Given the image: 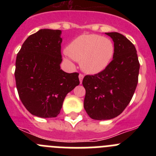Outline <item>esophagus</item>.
<instances>
[{
  "instance_id": "esophagus-1",
  "label": "esophagus",
  "mask_w": 156,
  "mask_h": 156,
  "mask_svg": "<svg viewBox=\"0 0 156 156\" xmlns=\"http://www.w3.org/2000/svg\"><path fill=\"white\" fill-rule=\"evenodd\" d=\"M83 76H84L83 75L82 73H80V75H79V80H80V83H82L83 79Z\"/></svg>"
}]
</instances>
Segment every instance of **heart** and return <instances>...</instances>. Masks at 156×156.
<instances>
[{
	"mask_svg": "<svg viewBox=\"0 0 156 156\" xmlns=\"http://www.w3.org/2000/svg\"><path fill=\"white\" fill-rule=\"evenodd\" d=\"M66 51L73 60L80 62L82 69L87 73H98L108 66L114 55L112 41L106 37L86 34L76 37Z\"/></svg>",
	"mask_w": 156,
	"mask_h": 156,
	"instance_id": "heart-1",
	"label": "heart"
}]
</instances>
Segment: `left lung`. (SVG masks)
Listing matches in <instances>:
<instances>
[{"label":"left lung","mask_w":156,"mask_h":156,"mask_svg":"<svg viewBox=\"0 0 156 156\" xmlns=\"http://www.w3.org/2000/svg\"><path fill=\"white\" fill-rule=\"evenodd\" d=\"M114 42V55L108 66L83 80L86 90L83 107L96 120L113 119L122 113L134 94L140 63L134 45L122 34L105 33Z\"/></svg>","instance_id":"8db88e82"}]
</instances>
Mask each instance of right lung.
Here are the masks:
<instances>
[{
  "label": "right lung",
  "mask_w": 156,
  "mask_h": 156,
  "mask_svg": "<svg viewBox=\"0 0 156 156\" xmlns=\"http://www.w3.org/2000/svg\"><path fill=\"white\" fill-rule=\"evenodd\" d=\"M62 31L43 29L23 43L16 57V87L23 105L32 115L54 118L66 94L80 84L79 73L60 69Z\"/></svg>",
  "instance_id": "right-lung-1"
}]
</instances>
